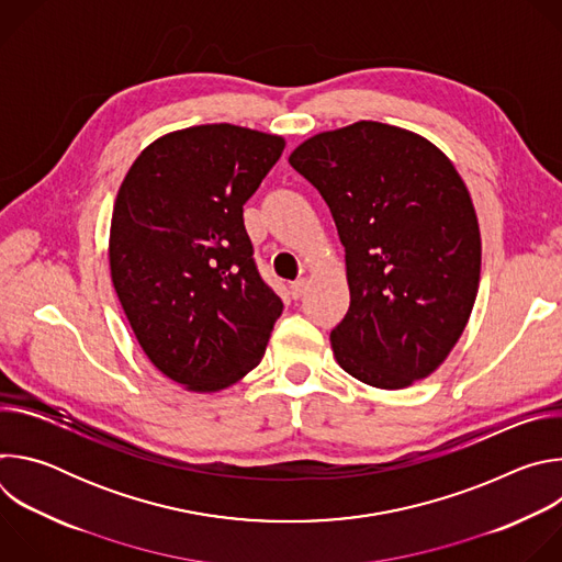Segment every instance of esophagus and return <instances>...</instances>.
I'll return each mask as SVG.
<instances>
[{
  "instance_id": "esophagus-1",
  "label": "esophagus",
  "mask_w": 562,
  "mask_h": 562,
  "mask_svg": "<svg viewBox=\"0 0 562 562\" xmlns=\"http://www.w3.org/2000/svg\"><path fill=\"white\" fill-rule=\"evenodd\" d=\"M304 289H306V280H304V278H300V280H295V282H291V297H293V300H297V297H302V293H304Z\"/></svg>"
}]
</instances>
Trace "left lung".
I'll list each match as a JSON object with an SVG mask.
<instances>
[{
	"label": "left lung",
	"mask_w": 562,
	"mask_h": 562,
	"mask_svg": "<svg viewBox=\"0 0 562 562\" xmlns=\"http://www.w3.org/2000/svg\"><path fill=\"white\" fill-rule=\"evenodd\" d=\"M289 165L325 198L345 245L338 364L378 389L427 378L477 293L480 231L462 178L425 137L367 120L306 139Z\"/></svg>",
	"instance_id": "left-lung-1"
}]
</instances>
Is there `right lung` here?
<instances>
[{"mask_svg":"<svg viewBox=\"0 0 562 562\" xmlns=\"http://www.w3.org/2000/svg\"><path fill=\"white\" fill-rule=\"evenodd\" d=\"M282 150L278 135L191 126L146 146L117 191L113 286L148 360L193 391L258 367L282 313L243 217Z\"/></svg>","mask_w":562,"mask_h":562,"instance_id":"right-lung-1","label":"right lung"}]
</instances>
